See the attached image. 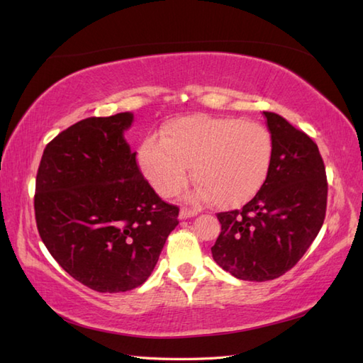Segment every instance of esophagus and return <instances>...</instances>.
<instances>
[{
  "instance_id": "1",
  "label": "esophagus",
  "mask_w": 363,
  "mask_h": 363,
  "mask_svg": "<svg viewBox=\"0 0 363 363\" xmlns=\"http://www.w3.org/2000/svg\"><path fill=\"white\" fill-rule=\"evenodd\" d=\"M198 212L195 209H190V207H182L181 212H179V218L181 220H187V218H191L195 217Z\"/></svg>"
}]
</instances>
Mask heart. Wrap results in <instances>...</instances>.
Segmentation results:
<instances>
[{
    "instance_id": "b5f03b06",
    "label": "heart",
    "mask_w": 363,
    "mask_h": 363,
    "mask_svg": "<svg viewBox=\"0 0 363 363\" xmlns=\"http://www.w3.org/2000/svg\"><path fill=\"white\" fill-rule=\"evenodd\" d=\"M273 138L257 121L190 115L167 123L138 148L142 173L160 196L182 190L194 167L195 199L240 206L264 187L273 162Z\"/></svg>"
}]
</instances>
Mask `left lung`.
I'll return each mask as SVG.
<instances>
[{
	"label": "left lung",
	"instance_id": "1",
	"mask_svg": "<svg viewBox=\"0 0 363 363\" xmlns=\"http://www.w3.org/2000/svg\"><path fill=\"white\" fill-rule=\"evenodd\" d=\"M273 138L267 181L242 211L217 213L221 233L212 257L243 281L287 273L318 235L326 215L328 179L318 146L274 112H264Z\"/></svg>",
	"mask_w": 363,
	"mask_h": 363
}]
</instances>
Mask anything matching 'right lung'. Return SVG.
I'll return each instance as SVG.
<instances>
[{
    "instance_id": "add662e5",
    "label": "right lung",
    "mask_w": 363,
    "mask_h": 363,
    "mask_svg": "<svg viewBox=\"0 0 363 363\" xmlns=\"http://www.w3.org/2000/svg\"><path fill=\"white\" fill-rule=\"evenodd\" d=\"M134 115L90 117L46 145L35 177L38 234L65 272L99 293L142 285L179 207L162 201L125 140Z\"/></svg>"
}]
</instances>
